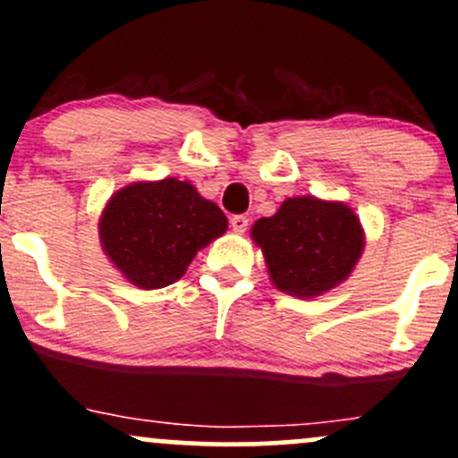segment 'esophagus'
<instances>
[{"label": "esophagus", "instance_id": "esophagus-1", "mask_svg": "<svg viewBox=\"0 0 458 458\" xmlns=\"http://www.w3.org/2000/svg\"><path fill=\"white\" fill-rule=\"evenodd\" d=\"M248 224L250 219L245 215H234L233 219H230V225H233L234 233H245V230H248Z\"/></svg>", "mask_w": 458, "mask_h": 458}]
</instances>
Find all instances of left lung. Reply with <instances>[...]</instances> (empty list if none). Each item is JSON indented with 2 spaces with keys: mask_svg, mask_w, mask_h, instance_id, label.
<instances>
[{
  "mask_svg": "<svg viewBox=\"0 0 458 458\" xmlns=\"http://www.w3.org/2000/svg\"><path fill=\"white\" fill-rule=\"evenodd\" d=\"M276 290L314 298L334 290L364 250L362 224L349 206L316 197L285 199L274 216L252 225Z\"/></svg>",
  "mask_w": 458,
  "mask_h": 458,
  "instance_id": "obj_1",
  "label": "left lung"
}]
</instances>
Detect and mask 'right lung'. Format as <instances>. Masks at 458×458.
Wrapping results in <instances>:
<instances>
[{
  "label": "right lung",
  "mask_w": 458,
  "mask_h": 458,
  "mask_svg": "<svg viewBox=\"0 0 458 458\" xmlns=\"http://www.w3.org/2000/svg\"><path fill=\"white\" fill-rule=\"evenodd\" d=\"M228 219L191 182H136L109 199L100 215V243L129 283L157 290L175 283L197 250L221 237Z\"/></svg>",
  "instance_id": "obj_1"
}]
</instances>
